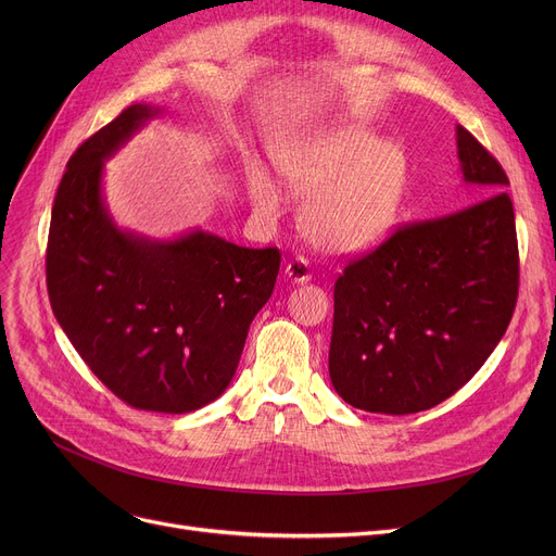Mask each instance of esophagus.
<instances>
[{
  "label": "esophagus",
  "instance_id": "34e87169",
  "mask_svg": "<svg viewBox=\"0 0 556 556\" xmlns=\"http://www.w3.org/2000/svg\"><path fill=\"white\" fill-rule=\"evenodd\" d=\"M286 277L293 281V283H306V281H311V266H308V261L306 258H302V256H298V258H293V261H288L286 263Z\"/></svg>",
  "mask_w": 556,
  "mask_h": 556
}]
</instances>
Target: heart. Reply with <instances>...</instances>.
Segmentation results:
<instances>
[{"instance_id": "b5f03b06", "label": "heart", "mask_w": 556, "mask_h": 556, "mask_svg": "<svg viewBox=\"0 0 556 556\" xmlns=\"http://www.w3.org/2000/svg\"><path fill=\"white\" fill-rule=\"evenodd\" d=\"M273 162L302 207L306 237L331 254H358L381 245L399 223L410 180L401 146L383 141L367 126H338L281 137ZM250 195L273 212L279 200L270 173L254 166Z\"/></svg>"}]
</instances>
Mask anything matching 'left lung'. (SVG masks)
Segmentation results:
<instances>
[{
  "label": "left lung",
  "mask_w": 556,
  "mask_h": 556,
  "mask_svg": "<svg viewBox=\"0 0 556 556\" xmlns=\"http://www.w3.org/2000/svg\"><path fill=\"white\" fill-rule=\"evenodd\" d=\"M455 135L464 182L486 198L396 229L336 281L329 374L358 410L413 415L446 401L484 365L514 315L509 180L469 130Z\"/></svg>",
  "instance_id": "left-lung-1"
}]
</instances>
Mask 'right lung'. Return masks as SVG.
<instances>
[{"instance_id":"obj_1","label":"right lung","mask_w":556,"mask_h":556,"mask_svg":"<svg viewBox=\"0 0 556 556\" xmlns=\"http://www.w3.org/2000/svg\"><path fill=\"white\" fill-rule=\"evenodd\" d=\"M160 112L126 108L67 162L51 210L47 290L58 325L110 392L137 410L185 415L227 390L281 254L202 229L155 241L114 225L103 164Z\"/></svg>"}]
</instances>
